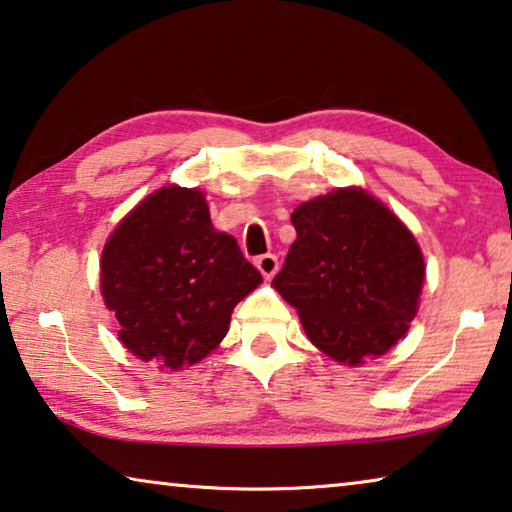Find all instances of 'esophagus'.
Masks as SVG:
<instances>
[{"label": "esophagus", "mask_w": 512, "mask_h": 512, "mask_svg": "<svg viewBox=\"0 0 512 512\" xmlns=\"http://www.w3.org/2000/svg\"><path fill=\"white\" fill-rule=\"evenodd\" d=\"M255 266H257L259 271H262L264 278L269 280V278H273L275 273H278V257L271 255V253H266V255H259V257L255 259Z\"/></svg>", "instance_id": "obj_1"}]
</instances>
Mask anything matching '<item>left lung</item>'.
I'll list each match as a JSON object with an SVG mask.
<instances>
[{
    "label": "left lung",
    "mask_w": 512,
    "mask_h": 512,
    "mask_svg": "<svg viewBox=\"0 0 512 512\" xmlns=\"http://www.w3.org/2000/svg\"><path fill=\"white\" fill-rule=\"evenodd\" d=\"M285 266L273 287L296 307L310 342L358 367L408 332L424 287L417 239L362 189H335L294 209Z\"/></svg>",
    "instance_id": "obj_1"
}]
</instances>
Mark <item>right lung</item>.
<instances>
[{"mask_svg": "<svg viewBox=\"0 0 512 512\" xmlns=\"http://www.w3.org/2000/svg\"><path fill=\"white\" fill-rule=\"evenodd\" d=\"M262 282L232 234L216 232L198 189L164 186L102 250L100 289L129 353L161 369L200 362L223 342L234 305Z\"/></svg>", "mask_w": 512, "mask_h": 512, "instance_id": "right-lung-1", "label": "right lung"}]
</instances>
